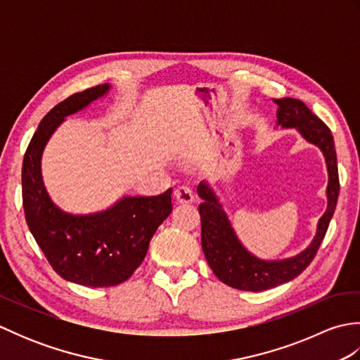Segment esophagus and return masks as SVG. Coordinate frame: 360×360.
Instances as JSON below:
<instances>
[{
    "label": "esophagus",
    "instance_id": "esophagus-1",
    "mask_svg": "<svg viewBox=\"0 0 360 360\" xmlns=\"http://www.w3.org/2000/svg\"><path fill=\"white\" fill-rule=\"evenodd\" d=\"M174 198H176V201L181 202V204H190V202L195 201V193H193L192 187L181 186V187L176 188Z\"/></svg>",
    "mask_w": 360,
    "mask_h": 360
}]
</instances>
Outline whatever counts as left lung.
Instances as JSON below:
<instances>
[{
  "label": "left lung",
  "instance_id": "1",
  "mask_svg": "<svg viewBox=\"0 0 360 360\" xmlns=\"http://www.w3.org/2000/svg\"><path fill=\"white\" fill-rule=\"evenodd\" d=\"M278 105L277 127L295 128L304 141L316 145L322 151L328 170L326 210L319 219L317 231L309 246L295 257L266 262L259 259L243 246L231 224L227 213L221 205L218 196L207 181L198 186L201 215V244L205 259L217 277L227 286L241 290H266L298 277L311 264L322 244L325 233L334 215L339 198L338 156H335L334 139L322 120L297 98H274Z\"/></svg>",
  "mask_w": 360,
  "mask_h": 360
}]
</instances>
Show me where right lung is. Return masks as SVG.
<instances>
[{
	"mask_svg": "<svg viewBox=\"0 0 360 360\" xmlns=\"http://www.w3.org/2000/svg\"><path fill=\"white\" fill-rule=\"evenodd\" d=\"M110 83L72 94L46 114L22 159L26 223L60 277L88 288L116 286L131 277L150 240L172 213V188L158 196H122L111 207L74 215L51 200L41 176V156L65 117L108 94Z\"/></svg>",
	"mask_w": 360,
	"mask_h": 360,
	"instance_id": "1",
	"label": "right lung"
}]
</instances>
